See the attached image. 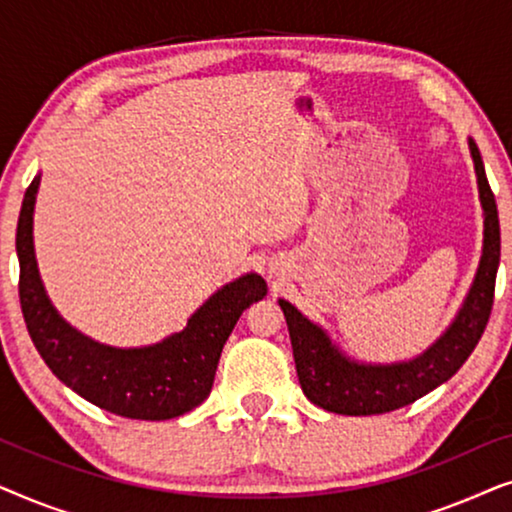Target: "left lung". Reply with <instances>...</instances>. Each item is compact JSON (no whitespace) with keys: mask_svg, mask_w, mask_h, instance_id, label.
<instances>
[{"mask_svg":"<svg viewBox=\"0 0 512 512\" xmlns=\"http://www.w3.org/2000/svg\"><path fill=\"white\" fill-rule=\"evenodd\" d=\"M468 151H471L475 177H478L480 205L485 216L482 256L457 317L431 347L408 361H356L342 352L331 335L307 319L296 305L279 298V307L289 326L300 387L319 408L338 412V415L361 417L382 415V412L415 403L417 398L450 380L464 366L485 333L489 314H492L496 270H499L501 258V228L485 165H482L478 144L471 137H468Z\"/></svg>","mask_w":512,"mask_h":512,"instance_id":"left-lung-1","label":"left lung"}]
</instances>
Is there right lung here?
<instances>
[{
    "label": "right lung",
    "mask_w": 512,
    "mask_h": 512,
    "mask_svg": "<svg viewBox=\"0 0 512 512\" xmlns=\"http://www.w3.org/2000/svg\"><path fill=\"white\" fill-rule=\"evenodd\" d=\"M41 174L25 191L18 216L20 307L30 338L60 382L97 408L130 419L163 422L198 408L212 391L228 335L251 303L268 293L256 272L233 279L191 314L184 331L156 345L114 347L67 324L48 298L34 256V202Z\"/></svg>",
    "instance_id": "1"
}]
</instances>
